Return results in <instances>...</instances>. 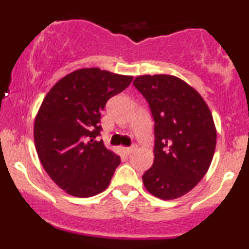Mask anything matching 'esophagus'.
Segmentation results:
<instances>
[{
	"label": "esophagus",
	"mask_w": 249,
	"mask_h": 249,
	"mask_svg": "<svg viewBox=\"0 0 249 249\" xmlns=\"http://www.w3.org/2000/svg\"><path fill=\"white\" fill-rule=\"evenodd\" d=\"M135 149H136V147H135V145H132V147H123L122 148V150L125 153V154H131Z\"/></svg>",
	"instance_id": "obj_1"
}]
</instances>
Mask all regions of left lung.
<instances>
[{
  "label": "left lung",
  "instance_id": "8db88e82",
  "mask_svg": "<svg viewBox=\"0 0 249 249\" xmlns=\"http://www.w3.org/2000/svg\"><path fill=\"white\" fill-rule=\"evenodd\" d=\"M134 85L154 119V162L142 176L143 184L154 196L177 199L202 179L213 159L217 132L211 110L177 77L140 76Z\"/></svg>",
  "mask_w": 249,
  "mask_h": 249
}]
</instances>
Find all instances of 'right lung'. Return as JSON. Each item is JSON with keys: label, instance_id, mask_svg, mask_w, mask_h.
<instances>
[{"label": "right lung", "instance_id": "obj_1", "mask_svg": "<svg viewBox=\"0 0 249 249\" xmlns=\"http://www.w3.org/2000/svg\"><path fill=\"white\" fill-rule=\"evenodd\" d=\"M132 78L100 69L77 70L44 97L35 120L37 154L49 177L70 195L94 196L109 185L120 157L96 141L101 112Z\"/></svg>", "mask_w": 249, "mask_h": 249}]
</instances>
